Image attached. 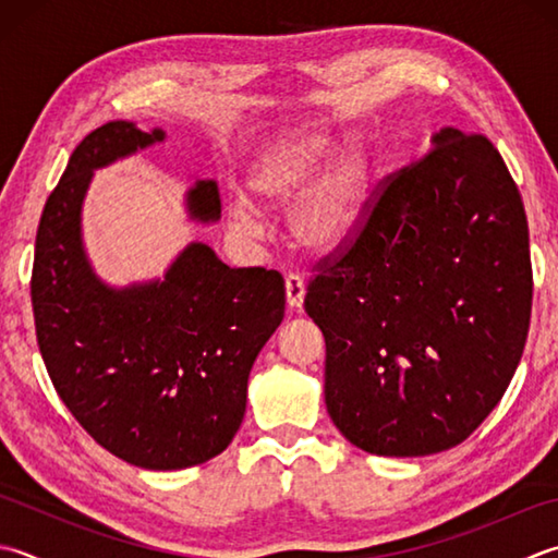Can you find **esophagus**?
<instances>
[{
	"instance_id": "obj_1",
	"label": "esophagus",
	"mask_w": 558,
	"mask_h": 558,
	"mask_svg": "<svg viewBox=\"0 0 558 558\" xmlns=\"http://www.w3.org/2000/svg\"><path fill=\"white\" fill-rule=\"evenodd\" d=\"M286 294H288V304L292 310H302V302H304V280L300 276H290L286 278Z\"/></svg>"
}]
</instances>
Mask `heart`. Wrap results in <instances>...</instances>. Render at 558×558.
Here are the masks:
<instances>
[{
  "label": "heart",
  "instance_id": "1",
  "mask_svg": "<svg viewBox=\"0 0 558 558\" xmlns=\"http://www.w3.org/2000/svg\"><path fill=\"white\" fill-rule=\"evenodd\" d=\"M329 140L300 130L272 142L251 169V195L260 210H282L308 195L292 215V236L312 254H333L357 234L367 201V157L363 147L343 145L322 169ZM234 222L254 229L246 205H234Z\"/></svg>",
  "mask_w": 558,
  "mask_h": 558
}]
</instances>
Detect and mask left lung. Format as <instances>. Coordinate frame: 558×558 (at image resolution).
I'll return each mask as SVG.
<instances>
[{"mask_svg": "<svg viewBox=\"0 0 558 558\" xmlns=\"http://www.w3.org/2000/svg\"><path fill=\"white\" fill-rule=\"evenodd\" d=\"M316 268L304 310L345 440L381 457L464 442L506 395L532 312L525 207L494 142L442 128Z\"/></svg>", "mask_w": 558, "mask_h": 558, "instance_id": "1", "label": "left lung"}]
</instances>
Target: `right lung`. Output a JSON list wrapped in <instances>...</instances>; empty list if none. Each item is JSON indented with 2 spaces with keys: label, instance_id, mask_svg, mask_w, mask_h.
I'll use <instances>...</instances> for the list:
<instances>
[{
  "label": "right lung",
  "instance_id": "right-lung-1",
  "mask_svg": "<svg viewBox=\"0 0 558 558\" xmlns=\"http://www.w3.org/2000/svg\"><path fill=\"white\" fill-rule=\"evenodd\" d=\"M163 130L111 120L86 135L43 207L31 276L43 363L64 407L128 464L185 469L227 450L246 411V381L286 316L278 270L229 268L189 244L163 280L108 288L82 244L94 169L135 155ZM193 220H220L215 181L185 195Z\"/></svg>",
  "mask_w": 558,
  "mask_h": 558
}]
</instances>
